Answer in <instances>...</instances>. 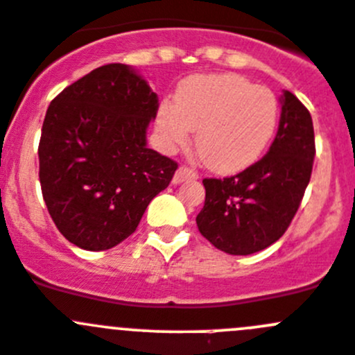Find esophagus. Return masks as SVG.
Wrapping results in <instances>:
<instances>
[{"label": "esophagus", "instance_id": "obj_1", "mask_svg": "<svg viewBox=\"0 0 355 355\" xmlns=\"http://www.w3.org/2000/svg\"><path fill=\"white\" fill-rule=\"evenodd\" d=\"M199 178V174L193 171V168H188V167H180L178 171H175L174 174V180H172V183L174 184H180V183H184V181H190V180H197Z\"/></svg>", "mask_w": 355, "mask_h": 355}]
</instances>
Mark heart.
<instances>
[{"label": "heart", "instance_id": "heart-1", "mask_svg": "<svg viewBox=\"0 0 355 355\" xmlns=\"http://www.w3.org/2000/svg\"><path fill=\"white\" fill-rule=\"evenodd\" d=\"M275 93L234 73L188 77L175 102H162L156 132L167 149L184 148L197 132V155L209 171L236 174L259 160L278 126Z\"/></svg>", "mask_w": 355, "mask_h": 355}]
</instances>
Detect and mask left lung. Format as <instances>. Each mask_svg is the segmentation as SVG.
Here are the masks:
<instances>
[{"mask_svg": "<svg viewBox=\"0 0 355 355\" xmlns=\"http://www.w3.org/2000/svg\"><path fill=\"white\" fill-rule=\"evenodd\" d=\"M271 148L259 162L223 180H204L206 200L197 214L200 234L230 255H252L284 236L311 178L313 121L291 91Z\"/></svg>", "mask_w": 355, "mask_h": 355, "instance_id": "obj_1", "label": "left lung"}]
</instances>
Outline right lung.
<instances>
[{
  "instance_id": "1",
  "label": "right lung",
  "mask_w": 355,
  "mask_h": 355,
  "mask_svg": "<svg viewBox=\"0 0 355 355\" xmlns=\"http://www.w3.org/2000/svg\"><path fill=\"white\" fill-rule=\"evenodd\" d=\"M158 96L128 64L95 68L52 100L38 160L45 206L76 246L102 252L135 232L178 164L148 148Z\"/></svg>"
}]
</instances>
